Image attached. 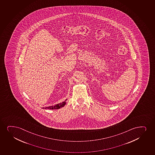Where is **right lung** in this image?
Segmentation results:
<instances>
[{"label": "right lung", "instance_id": "right-lung-1", "mask_svg": "<svg viewBox=\"0 0 155 155\" xmlns=\"http://www.w3.org/2000/svg\"><path fill=\"white\" fill-rule=\"evenodd\" d=\"M66 100H67V99L65 101L63 102H61V103H59V104H58L54 105V106H50L48 107H43V108L45 109H51V110L60 109L61 107H63L65 105Z\"/></svg>", "mask_w": 155, "mask_h": 155}]
</instances>
